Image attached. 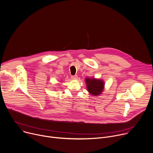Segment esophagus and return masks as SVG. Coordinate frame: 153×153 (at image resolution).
<instances>
[{
	"mask_svg": "<svg viewBox=\"0 0 153 153\" xmlns=\"http://www.w3.org/2000/svg\"><path fill=\"white\" fill-rule=\"evenodd\" d=\"M71 78H72V79H76L78 78V76H77V75H72V76H71Z\"/></svg>",
	"mask_w": 153,
	"mask_h": 153,
	"instance_id": "esophagus-1",
	"label": "esophagus"
}]
</instances>
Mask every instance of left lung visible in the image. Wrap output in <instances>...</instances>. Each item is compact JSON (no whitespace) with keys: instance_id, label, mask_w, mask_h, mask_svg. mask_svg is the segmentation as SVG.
<instances>
[{"instance_id":"8db88e82","label":"left lung","mask_w":153,"mask_h":153,"mask_svg":"<svg viewBox=\"0 0 153 153\" xmlns=\"http://www.w3.org/2000/svg\"><path fill=\"white\" fill-rule=\"evenodd\" d=\"M86 82L87 84L88 91L93 95H98L103 91L105 83L102 80L87 78L86 79Z\"/></svg>"}]
</instances>
